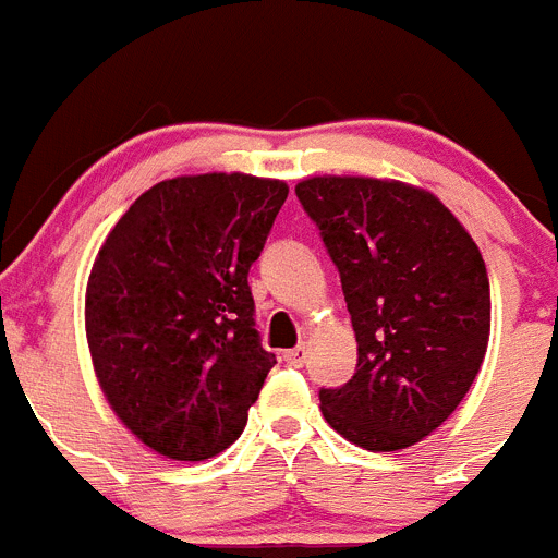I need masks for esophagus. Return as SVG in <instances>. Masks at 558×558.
Masks as SVG:
<instances>
[{
	"mask_svg": "<svg viewBox=\"0 0 558 558\" xmlns=\"http://www.w3.org/2000/svg\"><path fill=\"white\" fill-rule=\"evenodd\" d=\"M283 361L294 368H303L305 361H308V347H296V350H289L283 355Z\"/></svg>",
	"mask_w": 558,
	"mask_h": 558,
	"instance_id": "obj_1",
	"label": "esophagus"
}]
</instances>
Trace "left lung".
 Segmentation results:
<instances>
[{
  "label": "left lung",
  "mask_w": 558,
  "mask_h": 558,
  "mask_svg": "<svg viewBox=\"0 0 558 558\" xmlns=\"http://www.w3.org/2000/svg\"><path fill=\"white\" fill-rule=\"evenodd\" d=\"M296 197L341 275L357 368L322 388L327 424L366 451L421 444L462 402L490 341V280L471 233L432 192L311 175Z\"/></svg>",
  "instance_id": "1"
}]
</instances>
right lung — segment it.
I'll return each instance as SVG.
<instances>
[{
	"mask_svg": "<svg viewBox=\"0 0 558 558\" xmlns=\"http://www.w3.org/2000/svg\"><path fill=\"white\" fill-rule=\"evenodd\" d=\"M286 195V181L247 173L175 175L104 239L85 291L93 372L156 454L201 462L242 435L275 366L247 272Z\"/></svg>",
	"mask_w": 558,
	"mask_h": 558,
	"instance_id": "add662e5",
	"label": "right lung"
}]
</instances>
